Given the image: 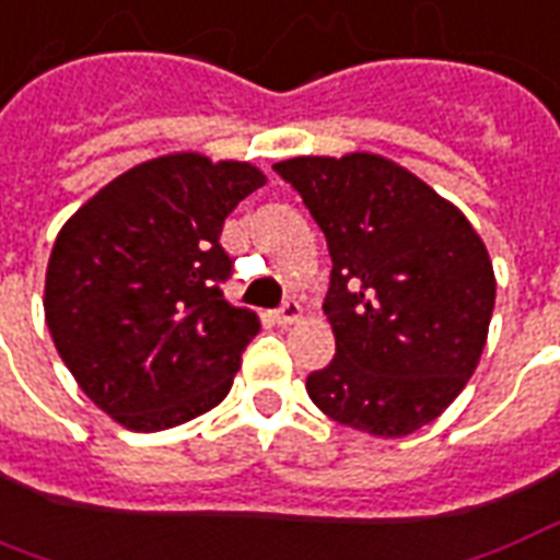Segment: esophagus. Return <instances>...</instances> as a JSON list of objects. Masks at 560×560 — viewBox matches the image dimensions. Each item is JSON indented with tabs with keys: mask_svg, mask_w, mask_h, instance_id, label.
<instances>
[{
	"mask_svg": "<svg viewBox=\"0 0 560 560\" xmlns=\"http://www.w3.org/2000/svg\"><path fill=\"white\" fill-rule=\"evenodd\" d=\"M296 319H302V305H299L296 299H288V302L276 311V323H279V326H293Z\"/></svg>",
	"mask_w": 560,
	"mask_h": 560,
	"instance_id": "obj_1",
	"label": "esophagus"
}]
</instances>
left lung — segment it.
<instances>
[{"label":"left lung","instance_id":"left-lung-1","mask_svg":"<svg viewBox=\"0 0 560 560\" xmlns=\"http://www.w3.org/2000/svg\"><path fill=\"white\" fill-rule=\"evenodd\" d=\"M326 234L331 364L308 396L340 425L405 438L438 420L488 343L493 264L469 220L373 152L272 164Z\"/></svg>","mask_w":560,"mask_h":560}]
</instances>
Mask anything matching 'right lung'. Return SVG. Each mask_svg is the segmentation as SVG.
<instances>
[{"label": "right lung", "instance_id": "right-lung-1", "mask_svg": "<svg viewBox=\"0 0 560 560\" xmlns=\"http://www.w3.org/2000/svg\"><path fill=\"white\" fill-rule=\"evenodd\" d=\"M267 185L246 161L176 152L131 166L55 237L43 311L96 408L131 432L211 411L232 390L258 317L223 299L225 217Z\"/></svg>", "mask_w": 560, "mask_h": 560}]
</instances>
